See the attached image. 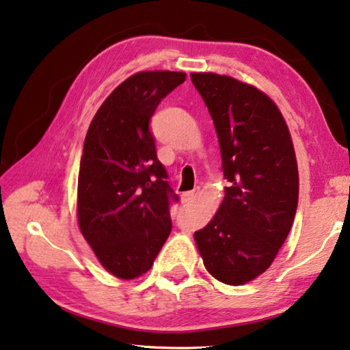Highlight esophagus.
I'll return each mask as SVG.
<instances>
[{"label": "esophagus", "instance_id": "34e87169", "mask_svg": "<svg viewBox=\"0 0 350 350\" xmlns=\"http://www.w3.org/2000/svg\"><path fill=\"white\" fill-rule=\"evenodd\" d=\"M196 196H197V191L193 189V191H187V192H183L181 193V202L183 203H191L193 198H196Z\"/></svg>", "mask_w": 350, "mask_h": 350}]
</instances>
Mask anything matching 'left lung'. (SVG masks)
I'll list each match as a JSON object with an SVG mask.
<instances>
[{
  "label": "left lung",
  "instance_id": "1",
  "mask_svg": "<svg viewBox=\"0 0 350 350\" xmlns=\"http://www.w3.org/2000/svg\"><path fill=\"white\" fill-rule=\"evenodd\" d=\"M216 126L224 202L193 233L214 278L239 286L261 275L288 238L299 202V172L282 112L254 85L216 73H191Z\"/></svg>",
  "mask_w": 350,
  "mask_h": 350
}]
</instances>
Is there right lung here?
<instances>
[{
    "label": "right lung",
    "mask_w": 350,
    "mask_h": 350,
    "mask_svg": "<svg viewBox=\"0 0 350 350\" xmlns=\"http://www.w3.org/2000/svg\"><path fill=\"white\" fill-rule=\"evenodd\" d=\"M180 72H139L112 90L85 134L78 175V222L112 275L133 280L153 266L172 230L178 196L157 157L150 120Z\"/></svg>",
    "instance_id": "add662e5"
}]
</instances>
